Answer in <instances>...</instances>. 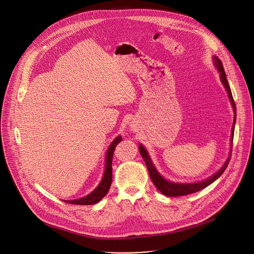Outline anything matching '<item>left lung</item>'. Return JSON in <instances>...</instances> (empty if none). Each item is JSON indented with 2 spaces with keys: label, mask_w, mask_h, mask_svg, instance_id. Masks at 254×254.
I'll return each instance as SVG.
<instances>
[{
  "label": "left lung",
  "mask_w": 254,
  "mask_h": 254,
  "mask_svg": "<svg viewBox=\"0 0 254 254\" xmlns=\"http://www.w3.org/2000/svg\"><path fill=\"white\" fill-rule=\"evenodd\" d=\"M214 65L215 67L217 68V70H218L220 72V79H221V82L222 84L224 85L227 93H228V97L230 99V102L232 104V107H233V112H234V123H233V126H232V132H231V142L233 141V135H234V127H235V120H236V105H235V102L233 100V96H232V93H231V89H230V86L228 84V81H227V78H226V74H225V71H224V68H223V65H222V62L220 61V59L218 57L214 56ZM138 150H139V153H140V156L141 158L143 159L144 163H146L147 167H148V171H149V174H150V177L153 181L154 185L157 187V189L164 195L168 196V197H177V196H184V195H189V194H192V193H195V192H198L204 188H206L207 186H209L210 184H212L214 181H216L217 179H218L223 173L224 171L226 170L228 164H229V159L230 157L228 158V160L225 162V164L223 165V167L218 171L216 172L213 176L209 177L208 179L202 181V182H197V183H174V182H170V181L164 179L160 173L157 171L156 167L154 166L150 156H149V153L147 152V150L143 148V146H141V144H139L138 147Z\"/></svg>",
  "instance_id": "8db88e82"
}]
</instances>
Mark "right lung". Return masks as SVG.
Listing matches in <instances>:
<instances>
[{"instance_id":"right-lung-1","label":"right lung","mask_w":254,"mask_h":254,"mask_svg":"<svg viewBox=\"0 0 254 254\" xmlns=\"http://www.w3.org/2000/svg\"><path fill=\"white\" fill-rule=\"evenodd\" d=\"M123 140L122 135L117 136L114 141L110 144L108 147L107 153H106V157H105V170H104V174L103 177L100 181V183L98 184V186L87 196L82 197L80 199L77 200H69V201H65L69 204H75V205H92L95 204L97 202H99L108 192L112 185V180H113V156H114V152L116 147L118 146V143H120Z\"/></svg>"}]
</instances>
